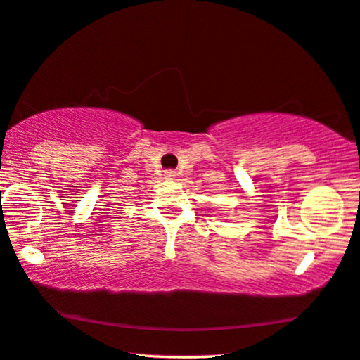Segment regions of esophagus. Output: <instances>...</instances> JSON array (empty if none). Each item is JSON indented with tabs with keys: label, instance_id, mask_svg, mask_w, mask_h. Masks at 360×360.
<instances>
[{
	"label": "esophagus",
	"instance_id": "34e87169",
	"mask_svg": "<svg viewBox=\"0 0 360 360\" xmlns=\"http://www.w3.org/2000/svg\"><path fill=\"white\" fill-rule=\"evenodd\" d=\"M165 178L166 179H174L176 178V171L174 169H166L165 171Z\"/></svg>",
	"mask_w": 360,
	"mask_h": 360
}]
</instances>
